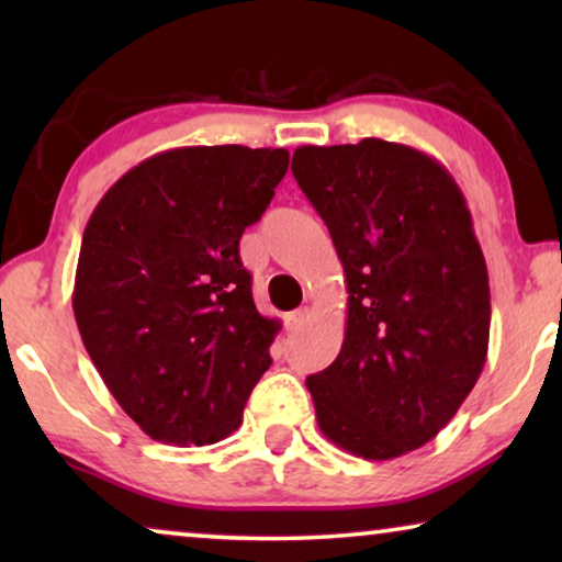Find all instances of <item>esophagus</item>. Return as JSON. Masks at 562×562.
<instances>
[{
	"mask_svg": "<svg viewBox=\"0 0 562 562\" xmlns=\"http://www.w3.org/2000/svg\"><path fill=\"white\" fill-rule=\"evenodd\" d=\"M306 317H310V312H306L304 306H302V310L289 312V314H286V329H289V333H296V329H302Z\"/></svg>",
	"mask_w": 562,
	"mask_h": 562,
	"instance_id": "obj_1",
	"label": "esophagus"
}]
</instances>
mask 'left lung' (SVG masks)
<instances>
[{
    "instance_id": "obj_1",
    "label": "left lung",
    "mask_w": 562,
    "mask_h": 562,
    "mask_svg": "<svg viewBox=\"0 0 562 562\" xmlns=\"http://www.w3.org/2000/svg\"><path fill=\"white\" fill-rule=\"evenodd\" d=\"M291 171L348 281L340 356L306 379L317 425L368 460L417 450L486 363L491 294L463 191L409 145H302Z\"/></svg>"
}]
</instances>
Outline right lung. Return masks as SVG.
<instances>
[{
  "label": "right lung",
  "mask_w": 562,
  "mask_h": 562,
  "mask_svg": "<svg viewBox=\"0 0 562 562\" xmlns=\"http://www.w3.org/2000/svg\"><path fill=\"white\" fill-rule=\"evenodd\" d=\"M286 168L283 148H173L130 168L91 212L76 325L106 389L153 440H225L271 366L281 325L258 314L237 248Z\"/></svg>",
  "instance_id": "1"
}]
</instances>
